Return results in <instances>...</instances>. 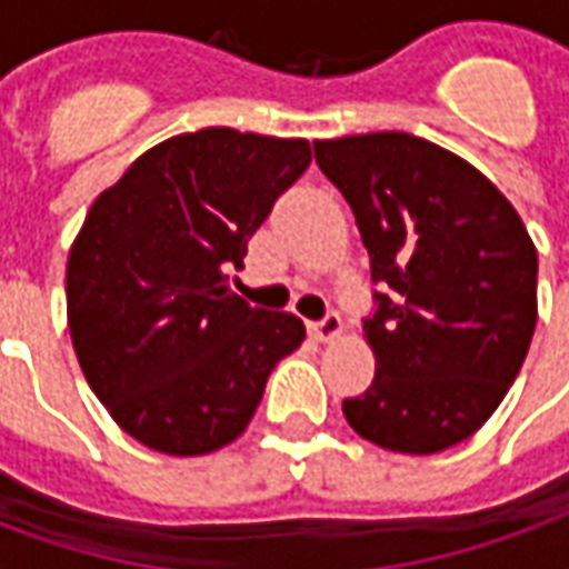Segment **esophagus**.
I'll list each match as a JSON object with an SVG mask.
<instances>
[{
  "instance_id": "obj_1",
  "label": "esophagus",
  "mask_w": 569,
  "mask_h": 569,
  "mask_svg": "<svg viewBox=\"0 0 569 569\" xmlns=\"http://www.w3.org/2000/svg\"><path fill=\"white\" fill-rule=\"evenodd\" d=\"M341 329H345V322H341V317L338 313H326L320 322H310V335L317 338V341H335L338 335H341Z\"/></svg>"
}]
</instances>
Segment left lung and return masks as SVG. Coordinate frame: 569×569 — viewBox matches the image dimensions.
<instances>
[{
    "label": "left lung",
    "instance_id": "left-lung-1",
    "mask_svg": "<svg viewBox=\"0 0 569 569\" xmlns=\"http://www.w3.org/2000/svg\"><path fill=\"white\" fill-rule=\"evenodd\" d=\"M369 249L375 381L345 399L362 439L436 453L497 411L537 329V247L488 176L399 130L317 140Z\"/></svg>",
    "mask_w": 569,
    "mask_h": 569
}]
</instances>
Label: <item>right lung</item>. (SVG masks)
Masks as SVG:
<instances>
[{
    "instance_id": "obj_1",
    "label": "right lung",
    "mask_w": 569,
    "mask_h": 569,
    "mask_svg": "<svg viewBox=\"0 0 569 569\" xmlns=\"http://www.w3.org/2000/svg\"><path fill=\"white\" fill-rule=\"evenodd\" d=\"M310 142L203 128L151 146L93 200L67 261V320L97 399L170 457L234 441L305 322L228 289Z\"/></svg>"
}]
</instances>
